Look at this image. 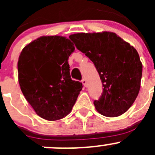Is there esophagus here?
<instances>
[{
	"label": "esophagus",
	"instance_id": "1",
	"mask_svg": "<svg viewBox=\"0 0 155 155\" xmlns=\"http://www.w3.org/2000/svg\"><path fill=\"white\" fill-rule=\"evenodd\" d=\"M82 83L83 84V85L85 87H87V81H86V79H83L82 80Z\"/></svg>",
	"mask_w": 155,
	"mask_h": 155
}]
</instances>
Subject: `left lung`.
<instances>
[{
    "instance_id": "left-lung-1",
    "label": "left lung",
    "mask_w": 155,
    "mask_h": 155,
    "mask_svg": "<svg viewBox=\"0 0 155 155\" xmlns=\"http://www.w3.org/2000/svg\"><path fill=\"white\" fill-rule=\"evenodd\" d=\"M69 37L100 75L104 91L94 102L97 111L107 117L124 114L135 101L141 85L143 64L136 48L109 31L79 33Z\"/></svg>"
}]
</instances>
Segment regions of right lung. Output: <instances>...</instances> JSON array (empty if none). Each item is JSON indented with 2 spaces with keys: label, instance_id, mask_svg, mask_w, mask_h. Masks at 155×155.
<instances>
[{
  "label": "right lung",
  "instance_id": "right-lung-1",
  "mask_svg": "<svg viewBox=\"0 0 155 155\" xmlns=\"http://www.w3.org/2000/svg\"><path fill=\"white\" fill-rule=\"evenodd\" d=\"M73 43L61 36H43L25 46L18 61V78L25 97L43 119L56 121L71 112L82 88L73 81L68 58Z\"/></svg>",
  "mask_w": 155,
  "mask_h": 155
}]
</instances>
